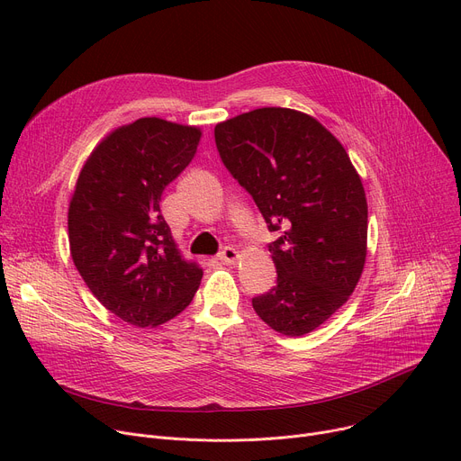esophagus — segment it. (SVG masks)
Masks as SVG:
<instances>
[{
	"label": "esophagus",
	"mask_w": 461,
	"mask_h": 461,
	"mask_svg": "<svg viewBox=\"0 0 461 461\" xmlns=\"http://www.w3.org/2000/svg\"><path fill=\"white\" fill-rule=\"evenodd\" d=\"M218 259H221L222 263L233 265V263L239 259V252H237L233 247H226L221 254H218Z\"/></svg>",
	"instance_id": "obj_1"
}]
</instances>
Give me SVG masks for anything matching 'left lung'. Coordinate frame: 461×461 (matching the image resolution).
Returning <instances> with one entry per match:
<instances>
[{
  "label": "left lung",
  "instance_id": "1",
  "mask_svg": "<svg viewBox=\"0 0 461 461\" xmlns=\"http://www.w3.org/2000/svg\"><path fill=\"white\" fill-rule=\"evenodd\" d=\"M224 166L280 237L269 245L276 285L254 297L258 316L303 336L348 303L366 263L368 203L344 145L316 117L258 108L214 127Z\"/></svg>",
  "mask_w": 461,
  "mask_h": 461
}]
</instances>
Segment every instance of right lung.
<instances>
[{
  "instance_id": "obj_1",
  "label": "right lung",
  "mask_w": 461,
  "mask_h": 461,
  "mask_svg": "<svg viewBox=\"0 0 461 461\" xmlns=\"http://www.w3.org/2000/svg\"><path fill=\"white\" fill-rule=\"evenodd\" d=\"M200 138V127L136 119L99 141L72 192V261L99 303L140 329L174 320L203 276L160 214L164 188L190 164Z\"/></svg>"
}]
</instances>
